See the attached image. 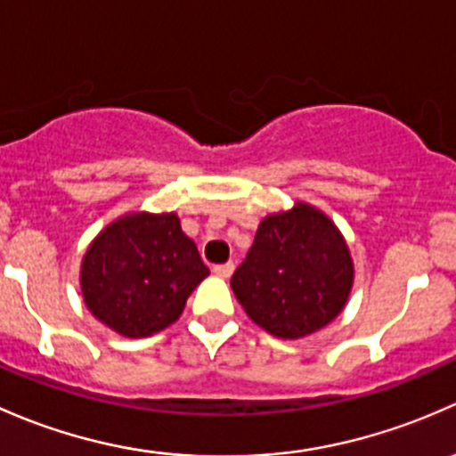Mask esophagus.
<instances>
[{
    "instance_id": "obj_1",
    "label": "esophagus",
    "mask_w": 456,
    "mask_h": 456,
    "mask_svg": "<svg viewBox=\"0 0 456 456\" xmlns=\"http://www.w3.org/2000/svg\"><path fill=\"white\" fill-rule=\"evenodd\" d=\"M213 272H215V274H217V276H222V279H228V276L234 272V263H232V261L219 263V265L213 267Z\"/></svg>"
}]
</instances>
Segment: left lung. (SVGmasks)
<instances>
[{"instance_id": "8db88e82", "label": "left lung", "mask_w": 456, "mask_h": 456, "mask_svg": "<svg viewBox=\"0 0 456 456\" xmlns=\"http://www.w3.org/2000/svg\"><path fill=\"white\" fill-rule=\"evenodd\" d=\"M354 283L349 248L312 206L270 215L230 279L248 316L276 338H303L330 325Z\"/></svg>"}]
</instances>
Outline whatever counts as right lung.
<instances>
[{"instance_id": "1", "label": "right lung", "mask_w": 456, "mask_h": 456, "mask_svg": "<svg viewBox=\"0 0 456 456\" xmlns=\"http://www.w3.org/2000/svg\"><path fill=\"white\" fill-rule=\"evenodd\" d=\"M208 276L177 215H129L102 230L83 259L89 312L126 338L151 336L180 318Z\"/></svg>"}]
</instances>
